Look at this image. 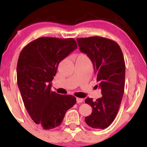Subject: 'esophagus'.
I'll use <instances>...</instances> for the list:
<instances>
[{"label":"esophagus","instance_id":"1","mask_svg":"<svg viewBox=\"0 0 147 147\" xmlns=\"http://www.w3.org/2000/svg\"><path fill=\"white\" fill-rule=\"evenodd\" d=\"M76 101H77L78 104H80V103H82V102H83L84 101V100L83 99V98H76Z\"/></svg>","mask_w":147,"mask_h":147}]
</instances>
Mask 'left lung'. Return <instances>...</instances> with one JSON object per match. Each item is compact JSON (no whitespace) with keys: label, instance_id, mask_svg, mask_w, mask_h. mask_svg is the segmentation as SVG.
Listing matches in <instances>:
<instances>
[{"label":"left lung","instance_id":"left-lung-1","mask_svg":"<svg viewBox=\"0 0 147 147\" xmlns=\"http://www.w3.org/2000/svg\"><path fill=\"white\" fill-rule=\"evenodd\" d=\"M82 53L87 54L93 63L96 80L101 89L102 98L94 101L87 98L85 102L92 108V112L85 118L88 126L104 129L115 119L124 92L125 62L122 50L116 42L105 37L78 38ZM98 88V86H96Z\"/></svg>","mask_w":147,"mask_h":147}]
</instances>
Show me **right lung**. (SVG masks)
<instances>
[{"label": "right lung", "instance_id": "obj_1", "mask_svg": "<svg viewBox=\"0 0 147 147\" xmlns=\"http://www.w3.org/2000/svg\"><path fill=\"white\" fill-rule=\"evenodd\" d=\"M73 38L42 37L27 44L17 62V84L31 119L43 129L61 124L66 112L76 103L71 95L51 90L59 62L77 49Z\"/></svg>", "mask_w": 147, "mask_h": 147}]
</instances>
